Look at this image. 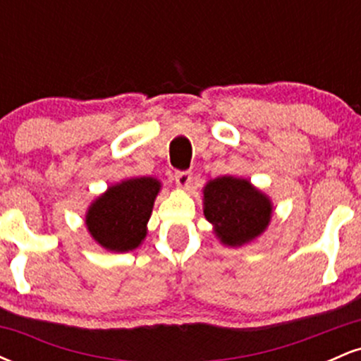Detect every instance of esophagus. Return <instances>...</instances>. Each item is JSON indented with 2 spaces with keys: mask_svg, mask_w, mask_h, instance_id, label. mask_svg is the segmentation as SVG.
<instances>
[{
  "mask_svg": "<svg viewBox=\"0 0 361 361\" xmlns=\"http://www.w3.org/2000/svg\"><path fill=\"white\" fill-rule=\"evenodd\" d=\"M175 180L178 186H181V188H186V186L190 185V181H192V173L190 171H176L175 173Z\"/></svg>",
  "mask_w": 361,
  "mask_h": 361,
  "instance_id": "1",
  "label": "esophagus"
}]
</instances>
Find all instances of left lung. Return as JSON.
<instances>
[{
	"label": "left lung",
	"mask_w": 361,
	"mask_h": 361,
	"mask_svg": "<svg viewBox=\"0 0 361 361\" xmlns=\"http://www.w3.org/2000/svg\"><path fill=\"white\" fill-rule=\"evenodd\" d=\"M204 214L224 244L241 246L267 229L271 204L247 180L222 176L204 190Z\"/></svg>",
	"instance_id": "obj_1"
}]
</instances>
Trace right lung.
Returning <instances> with one entry per match:
<instances>
[{
    "mask_svg": "<svg viewBox=\"0 0 361 361\" xmlns=\"http://www.w3.org/2000/svg\"><path fill=\"white\" fill-rule=\"evenodd\" d=\"M159 188V181L146 176L110 186L86 215L94 241L110 251L135 250L146 238V224Z\"/></svg>",
    "mask_w": 361,
    "mask_h": 361,
    "instance_id": "1",
    "label": "right lung"
}]
</instances>
